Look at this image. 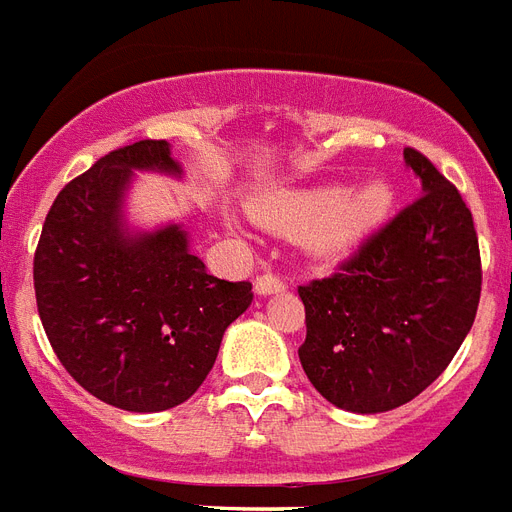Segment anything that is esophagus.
<instances>
[{
    "mask_svg": "<svg viewBox=\"0 0 512 512\" xmlns=\"http://www.w3.org/2000/svg\"><path fill=\"white\" fill-rule=\"evenodd\" d=\"M285 290H287L285 282H282L276 274H271V271L257 276V282H255L257 295H279V293H285Z\"/></svg>",
    "mask_w": 512,
    "mask_h": 512,
    "instance_id": "obj_1",
    "label": "esophagus"
}]
</instances>
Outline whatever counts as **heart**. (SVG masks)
<instances>
[{"instance_id":"b5f03b06","label":"heart","mask_w":512,"mask_h":512,"mask_svg":"<svg viewBox=\"0 0 512 512\" xmlns=\"http://www.w3.org/2000/svg\"><path fill=\"white\" fill-rule=\"evenodd\" d=\"M393 192L385 181H366L276 192L257 203V219L276 233L304 238L320 257H342L361 246L391 217Z\"/></svg>"}]
</instances>
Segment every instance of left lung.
Listing matches in <instances>:
<instances>
[{"instance_id": "obj_1", "label": "left lung", "mask_w": 512, "mask_h": 512, "mask_svg": "<svg viewBox=\"0 0 512 512\" xmlns=\"http://www.w3.org/2000/svg\"><path fill=\"white\" fill-rule=\"evenodd\" d=\"M420 198L328 279L298 287L306 342L298 358L333 407L396 410L448 369L475 323L480 252L458 189L420 151L404 149Z\"/></svg>"}]
</instances>
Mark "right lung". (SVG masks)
Segmentation results:
<instances>
[{
	"label": "right lung",
	"instance_id": "obj_1",
	"mask_svg": "<svg viewBox=\"0 0 512 512\" xmlns=\"http://www.w3.org/2000/svg\"><path fill=\"white\" fill-rule=\"evenodd\" d=\"M135 173L181 179L168 140L97 160L56 195L34 252L45 336L81 388L127 412H162L198 391L252 285L211 276L184 222L130 227Z\"/></svg>",
	"mask_w": 512,
	"mask_h": 512
}]
</instances>
